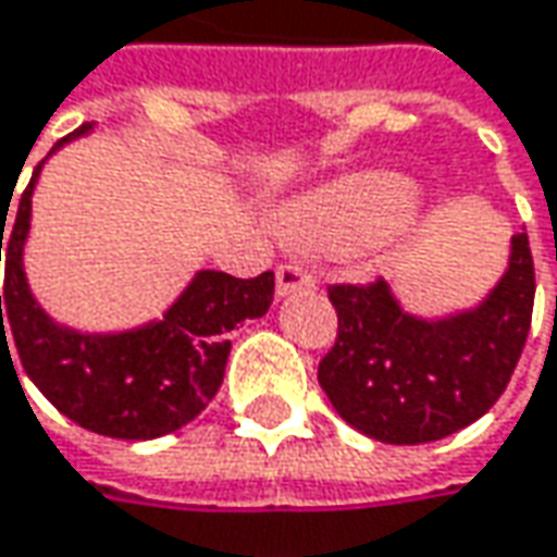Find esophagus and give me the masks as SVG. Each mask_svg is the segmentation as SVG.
<instances>
[{"mask_svg": "<svg viewBox=\"0 0 557 557\" xmlns=\"http://www.w3.org/2000/svg\"><path fill=\"white\" fill-rule=\"evenodd\" d=\"M302 289H314V277L302 264H280L277 268V293L289 296V293H302Z\"/></svg>", "mask_w": 557, "mask_h": 557, "instance_id": "esophagus-1", "label": "esophagus"}]
</instances>
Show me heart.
Listing matches in <instances>:
<instances>
[{
  "label": "heart",
  "instance_id": "b5f03b06",
  "mask_svg": "<svg viewBox=\"0 0 557 557\" xmlns=\"http://www.w3.org/2000/svg\"><path fill=\"white\" fill-rule=\"evenodd\" d=\"M416 191L391 173H366L337 182L289 213V230L309 243L366 239L397 223L412 208Z\"/></svg>",
  "mask_w": 557,
  "mask_h": 557
}]
</instances>
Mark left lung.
Wrapping results in <instances>:
<instances>
[{
  "instance_id": "1",
  "label": "left lung",
  "mask_w": 557,
  "mask_h": 557,
  "mask_svg": "<svg viewBox=\"0 0 557 557\" xmlns=\"http://www.w3.org/2000/svg\"><path fill=\"white\" fill-rule=\"evenodd\" d=\"M337 341L318 362V384L352 429L384 444H425L467 429L495 407L523 352L536 271L527 233L473 311L425 321L397 306L391 286L331 283Z\"/></svg>"
}]
</instances>
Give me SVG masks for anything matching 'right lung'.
<instances>
[{"label":"right lung","mask_w":557,"mask_h":557,"mask_svg":"<svg viewBox=\"0 0 557 557\" xmlns=\"http://www.w3.org/2000/svg\"><path fill=\"white\" fill-rule=\"evenodd\" d=\"M84 132H90V122L55 141V148ZM40 166L17 201L15 226L5 246L2 233L9 211H2L0 255L5 248V286L0 296V349H9V331L27 377L44 391L52 407L87 432L125 442L170 435L188 425L220 391L230 356L226 334L271 309L274 271L251 280L201 271L160 321L135 331L78 334L59 327L30 296L21 264L30 230V195ZM2 310L7 311L5 322L1 321Z\"/></svg>","instance_id":"right-lung-1"}]
</instances>
